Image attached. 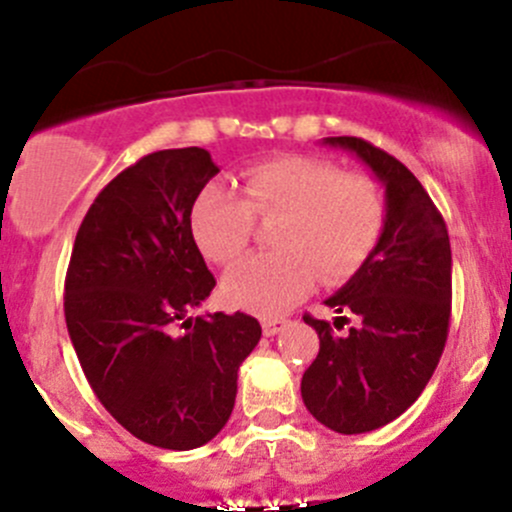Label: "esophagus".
<instances>
[{
	"mask_svg": "<svg viewBox=\"0 0 512 512\" xmlns=\"http://www.w3.org/2000/svg\"><path fill=\"white\" fill-rule=\"evenodd\" d=\"M287 319H282V317H270V319H262V332L267 334V337H275V334H280L282 329L287 327Z\"/></svg>",
	"mask_w": 512,
	"mask_h": 512,
	"instance_id": "esophagus-1",
	"label": "esophagus"
}]
</instances>
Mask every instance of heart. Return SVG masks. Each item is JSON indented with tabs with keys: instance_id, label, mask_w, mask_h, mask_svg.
<instances>
[{
	"instance_id": "b5f03b06",
	"label": "heart",
	"mask_w": 512,
	"mask_h": 512,
	"mask_svg": "<svg viewBox=\"0 0 512 512\" xmlns=\"http://www.w3.org/2000/svg\"><path fill=\"white\" fill-rule=\"evenodd\" d=\"M245 198L225 183H210L195 198L190 230L208 260L230 265L250 245L255 218H280L272 242L280 250L237 262L223 280L227 302L272 314L297 302L314 280L339 285L364 267L386 223L379 183L344 173L337 163L282 156L242 173Z\"/></svg>"
}]
</instances>
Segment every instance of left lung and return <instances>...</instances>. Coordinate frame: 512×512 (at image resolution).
<instances>
[{"mask_svg": "<svg viewBox=\"0 0 512 512\" xmlns=\"http://www.w3.org/2000/svg\"><path fill=\"white\" fill-rule=\"evenodd\" d=\"M354 153L384 185L386 223L376 250L339 292L324 299L356 327L317 329L319 354L302 376L309 414L337 433H366L399 418L436 371L451 319V242L441 213L401 160L364 138H324Z\"/></svg>", "mask_w": 512, "mask_h": 512, "instance_id": "left-lung-1", "label": "left lung"}]
</instances>
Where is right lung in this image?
Masks as SVG:
<instances>
[{
	"instance_id": "add662e5",
	"label": "right lung",
	"mask_w": 512,
	"mask_h": 512,
	"mask_svg": "<svg viewBox=\"0 0 512 512\" xmlns=\"http://www.w3.org/2000/svg\"><path fill=\"white\" fill-rule=\"evenodd\" d=\"M218 173L205 148L143 156L98 193L66 272V327L91 389L126 431L170 451L223 431L262 337L250 314L188 317L215 287L190 210Z\"/></svg>"
}]
</instances>
